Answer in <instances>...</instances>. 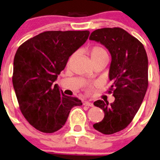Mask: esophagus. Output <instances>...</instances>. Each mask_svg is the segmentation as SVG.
I'll return each mask as SVG.
<instances>
[{
	"instance_id": "esophagus-1",
	"label": "esophagus",
	"mask_w": 160,
	"mask_h": 160,
	"mask_svg": "<svg viewBox=\"0 0 160 160\" xmlns=\"http://www.w3.org/2000/svg\"><path fill=\"white\" fill-rule=\"evenodd\" d=\"M83 105L85 106H88V107H93V104L92 103V102H88V101L85 102L84 103H83Z\"/></svg>"
}]
</instances>
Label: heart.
<instances>
[{"label":"heart","mask_w":160,"mask_h":160,"mask_svg":"<svg viewBox=\"0 0 160 160\" xmlns=\"http://www.w3.org/2000/svg\"><path fill=\"white\" fill-rule=\"evenodd\" d=\"M104 55H107L105 50L103 48H102L101 47L99 46H94L93 47L92 49L91 50V58H95L97 57L102 56Z\"/></svg>","instance_id":"1"}]
</instances>
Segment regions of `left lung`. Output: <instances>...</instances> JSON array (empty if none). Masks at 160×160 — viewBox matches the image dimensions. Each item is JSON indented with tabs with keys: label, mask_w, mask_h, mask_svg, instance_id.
Returning <instances> with one entry per match:
<instances>
[{
	"label": "left lung",
	"mask_w": 160,
	"mask_h": 160,
	"mask_svg": "<svg viewBox=\"0 0 160 160\" xmlns=\"http://www.w3.org/2000/svg\"><path fill=\"white\" fill-rule=\"evenodd\" d=\"M89 39L105 46L111 55L109 79L115 101L94 102L105 117L93 125L99 132L111 135L126 128L141 105L148 88V57L141 42L120 28L97 29Z\"/></svg>",
	"instance_id": "1"
}]
</instances>
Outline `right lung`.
Returning a JSON list of instances; mask_svg holds the SVG:
<instances>
[{
	"label": "right lung",
	"mask_w": 160,
	"mask_h": 160,
	"mask_svg": "<svg viewBox=\"0 0 160 160\" xmlns=\"http://www.w3.org/2000/svg\"><path fill=\"white\" fill-rule=\"evenodd\" d=\"M89 34L88 31H45L27 40L17 50L14 89L22 115L38 130H59L72 108L82 105L78 98L63 94L54 82Z\"/></svg>",
	"instance_id": "right-lung-1"
}]
</instances>
